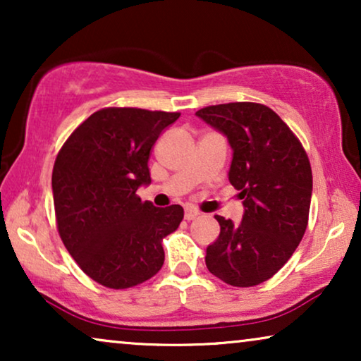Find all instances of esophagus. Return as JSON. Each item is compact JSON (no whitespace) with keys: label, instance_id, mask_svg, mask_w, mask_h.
Masks as SVG:
<instances>
[{"label":"esophagus","instance_id":"esophagus-1","mask_svg":"<svg viewBox=\"0 0 361 361\" xmlns=\"http://www.w3.org/2000/svg\"><path fill=\"white\" fill-rule=\"evenodd\" d=\"M199 215H200V212L195 210V209H192V207H187L185 214H184L185 220H194V219H197V216H199Z\"/></svg>","mask_w":361,"mask_h":361}]
</instances>
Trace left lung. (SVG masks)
Masks as SVG:
<instances>
[{"mask_svg": "<svg viewBox=\"0 0 361 361\" xmlns=\"http://www.w3.org/2000/svg\"><path fill=\"white\" fill-rule=\"evenodd\" d=\"M195 115L228 140V180L245 207L240 224L215 215L220 235L207 246L205 264L230 286L261 284L283 268L307 228L309 157L289 126L259 103H225Z\"/></svg>", "mask_w": 361, "mask_h": 361, "instance_id": "8db88e82", "label": "left lung"}]
</instances>
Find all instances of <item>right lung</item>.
I'll return each instance as SVG.
<instances>
[{
    "mask_svg": "<svg viewBox=\"0 0 361 361\" xmlns=\"http://www.w3.org/2000/svg\"><path fill=\"white\" fill-rule=\"evenodd\" d=\"M180 113L105 108L88 116L59 152L52 194L59 235L82 271L111 289L152 278L164 264L161 240L184 219L136 195L151 184V147Z\"/></svg>",
    "mask_w": 361,
    "mask_h": 361,
    "instance_id": "add662e5",
    "label": "right lung"
}]
</instances>
